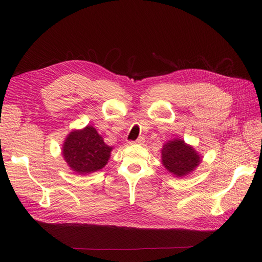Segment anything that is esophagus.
Masks as SVG:
<instances>
[{
  "instance_id": "obj_1",
  "label": "esophagus",
  "mask_w": 262,
  "mask_h": 262,
  "mask_svg": "<svg viewBox=\"0 0 262 262\" xmlns=\"http://www.w3.org/2000/svg\"><path fill=\"white\" fill-rule=\"evenodd\" d=\"M144 142H145V141H144V137H138L137 140H135V141H129L128 143H129L130 145H133V144H143Z\"/></svg>"
}]
</instances>
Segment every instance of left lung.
Here are the masks:
<instances>
[{
    "mask_svg": "<svg viewBox=\"0 0 262 262\" xmlns=\"http://www.w3.org/2000/svg\"><path fill=\"white\" fill-rule=\"evenodd\" d=\"M162 163L171 173L182 177L198 166L200 158L196 151L182 140H174L163 146Z\"/></svg>",
    "mask_w": 262,
    "mask_h": 262,
    "instance_id": "8db88e82",
    "label": "left lung"
}]
</instances>
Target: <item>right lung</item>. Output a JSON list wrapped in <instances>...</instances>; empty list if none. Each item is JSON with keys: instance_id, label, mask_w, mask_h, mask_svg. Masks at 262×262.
Masks as SVG:
<instances>
[{"instance_id": "right-lung-1", "label": "right lung", "mask_w": 262, "mask_h": 262, "mask_svg": "<svg viewBox=\"0 0 262 262\" xmlns=\"http://www.w3.org/2000/svg\"><path fill=\"white\" fill-rule=\"evenodd\" d=\"M113 147L108 146L96 128L72 132L64 142L63 155L71 169L80 174L102 169L107 164Z\"/></svg>"}]
</instances>
